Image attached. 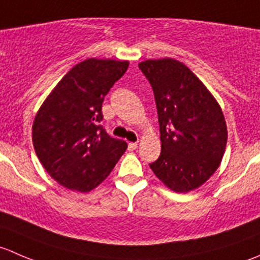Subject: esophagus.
<instances>
[{"instance_id": "obj_1", "label": "esophagus", "mask_w": 260, "mask_h": 260, "mask_svg": "<svg viewBox=\"0 0 260 260\" xmlns=\"http://www.w3.org/2000/svg\"><path fill=\"white\" fill-rule=\"evenodd\" d=\"M137 147H138L137 142H129V143H128V149H129V151H135V149H137Z\"/></svg>"}]
</instances>
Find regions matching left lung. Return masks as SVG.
<instances>
[{
    "instance_id": "1",
    "label": "left lung",
    "mask_w": 260,
    "mask_h": 260,
    "mask_svg": "<svg viewBox=\"0 0 260 260\" xmlns=\"http://www.w3.org/2000/svg\"><path fill=\"white\" fill-rule=\"evenodd\" d=\"M141 72L152 86L161 133V154L149 167L176 192L203 185L216 171L226 147L221 108L182 62L146 60Z\"/></svg>"
}]
</instances>
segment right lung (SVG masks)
I'll use <instances>...</instances> for the list:
<instances>
[{
	"instance_id": "add662e5",
	"label": "right lung",
	"mask_w": 260,
	"mask_h": 260,
	"mask_svg": "<svg viewBox=\"0 0 260 260\" xmlns=\"http://www.w3.org/2000/svg\"><path fill=\"white\" fill-rule=\"evenodd\" d=\"M128 61L88 59L75 65L44 102L32 125L36 154L50 176L80 192L113 170L127 143L107 133L102 104Z\"/></svg>"
}]
</instances>
